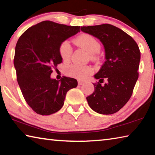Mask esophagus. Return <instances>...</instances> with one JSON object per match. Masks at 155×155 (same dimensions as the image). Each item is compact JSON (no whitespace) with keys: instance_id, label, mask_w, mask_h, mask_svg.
Here are the masks:
<instances>
[{"instance_id":"34e87169","label":"esophagus","mask_w":155,"mask_h":155,"mask_svg":"<svg viewBox=\"0 0 155 155\" xmlns=\"http://www.w3.org/2000/svg\"><path fill=\"white\" fill-rule=\"evenodd\" d=\"M78 85H82L83 84H84V82H83V81H78Z\"/></svg>"}]
</instances>
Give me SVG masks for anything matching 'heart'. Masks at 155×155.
<instances>
[{
  "mask_svg": "<svg viewBox=\"0 0 155 155\" xmlns=\"http://www.w3.org/2000/svg\"><path fill=\"white\" fill-rule=\"evenodd\" d=\"M78 46L86 50L89 53H97L101 49V44L95 38L89 34H82L74 40ZM59 53L64 61H69L72 53V48L69 41L64 40L59 46ZM65 72L68 76L78 79H84L93 72V68L90 65H70L65 68Z\"/></svg>",
  "mask_w": 155,
  "mask_h": 155,
  "instance_id": "obj_1",
  "label": "heart"
}]
</instances>
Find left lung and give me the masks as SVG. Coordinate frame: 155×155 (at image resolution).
I'll use <instances>...</instances> for the list:
<instances>
[{
  "mask_svg": "<svg viewBox=\"0 0 155 155\" xmlns=\"http://www.w3.org/2000/svg\"><path fill=\"white\" fill-rule=\"evenodd\" d=\"M81 29L98 38L105 50L106 61L94 77V91L87 99L98 114L118 111L129 101L139 77L141 53L136 41L127 33L109 24L81 27ZM105 80L106 83L102 85Z\"/></svg>",
  "mask_w": 155,
  "mask_h": 155,
  "instance_id": "obj_1",
  "label": "left lung"
}]
</instances>
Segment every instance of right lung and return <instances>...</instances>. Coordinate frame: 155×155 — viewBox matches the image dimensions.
Returning a JSON list of instances; mask_svg holds the SVG:
<instances>
[{
  "instance_id": "right-lung-1",
  "label": "right lung",
  "mask_w": 155,
  "mask_h": 155,
  "mask_svg": "<svg viewBox=\"0 0 155 155\" xmlns=\"http://www.w3.org/2000/svg\"><path fill=\"white\" fill-rule=\"evenodd\" d=\"M79 31L78 26L46 20L28 28L18 39L14 59L17 81L26 102L38 114L58 111L68 91L77 86L74 78L63 77L57 81L51 74L62 62L60 44Z\"/></svg>"
}]
</instances>
